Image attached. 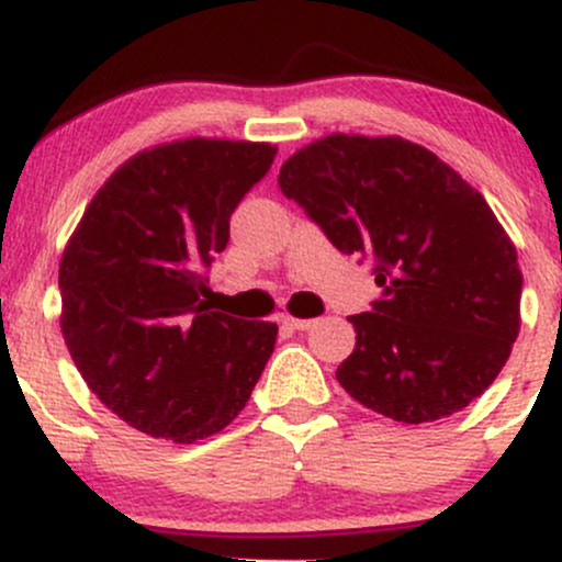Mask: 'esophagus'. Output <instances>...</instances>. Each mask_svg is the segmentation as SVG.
Listing matches in <instances>:
<instances>
[{
  "instance_id": "esophagus-1",
  "label": "esophagus",
  "mask_w": 562,
  "mask_h": 562,
  "mask_svg": "<svg viewBox=\"0 0 562 562\" xmlns=\"http://www.w3.org/2000/svg\"><path fill=\"white\" fill-rule=\"evenodd\" d=\"M282 325L290 330H308V327L317 325V319H301V317H282Z\"/></svg>"
}]
</instances>
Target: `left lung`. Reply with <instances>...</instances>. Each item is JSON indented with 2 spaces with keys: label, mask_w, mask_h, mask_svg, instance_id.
<instances>
[{
  "label": "left lung",
  "mask_w": 562,
  "mask_h": 562,
  "mask_svg": "<svg viewBox=\"0 0 562 562\" xmlns=\"http://www.w3.org/2000/svg\"><path fill=\"white\" fill-rule=\"evenodd\" d=\"M277 182L340 254L375 261L383 295L348 317L357 346L335 372L359 404L420 425L494 383L520 330L524 274L475 187L428 147L362 134L301 147Z\"/></svg>",
  "instance_id": "8db88e82"
}]
</instances>
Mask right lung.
Here are the masks:
<instances>
[{
    "mask_svg": "<svg viewBox=\"0 0 562 562\" xmlns=\"http://www.w3.org/2000/svg\"><path fill=\"white\" fill-rule=\"evenodd\" d=\"M269 142L190 137L128 158L97 190L60 259V330L108 409L192 443L235 420L274 351V322L211 312L205 277Z\"/></svg>",
    "mask_w": 562,
    "mask_h": 562,
    "instance_id": "obj_1",
    "label": "right lung"
}]
</instances>
